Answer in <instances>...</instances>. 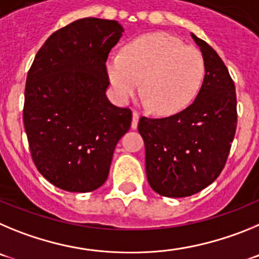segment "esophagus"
<instances>
[{
	"label": "esophagus",
	"instance_id": "esophagus-1",
	"mask_svg": "<svg viewBox=\"0 0 259 259\" xmlns=\"http://www.w3.org/2000/svg\"><path fill=\"white\" fill-rule=\"evenodd\" d=\"M138 121H139V113L137 111L133 112V120H132V129H137L138 127Z\"/></svg>",
	"mask_w": 259,
	"mask_h": 259
}]
</instances>
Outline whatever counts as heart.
<instances>
[{
  "label": "heart",
  "instance_id": "obj_1",
  "mask_svg": "<svg viewBox=\"0 0 259 259\" xmlns=\"http://www.w3.org/2000/svg\"><path fill=\"white\" fill-rule=\"evenodd\" d=\"M106 71L120 103L139 92L142 81L144 103L158 115H174L199 92L205 63L196 48L173 34L153 32L126 44L122 54H109Z\"/></svg>",
  "mask_w": 259,
  "mask_h": 259
}]
</instances>
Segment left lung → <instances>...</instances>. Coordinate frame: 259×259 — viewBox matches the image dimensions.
Masks as SVG:
<instances>
[{"mask_svg":"<svg viewBox=\"0 0 259 259\" xmlns=\"http://www.w3.org/2000/svg\"><path fill=\"white\" fill-rule=\"evenodd\" d=\"M191 36L205 63L196 99L177 115L141 117L138 124L148 183L166 197L191 196L211 185L225 167L236 132V92L227 67L211 46Z\"/></svg>","mask_w":259,"mask_h":259,"instance_id":"left-lung-1","label":"left lung"}]
</instances>
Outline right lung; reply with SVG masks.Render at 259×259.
Instances as JSON below:
<instances>
[{
    "instance_id": "1",
    "label": "right lung",
    "mask_w": 259,
    "mask_h": 259,
    "mask_svg": "<svg viewBox=\"0 0 259 259\" xmlns=\"http://www.w3.org/2000/svg\"><path fill=\"white\" fill-rule=\"evenodd\" d=\"M122 32L116 20H76L46 39L28 72L23 120L31 155L60 190L101 187L116 144L130 129L132 111L106 95V60Z\"/></svg>"
}]
</instances>
